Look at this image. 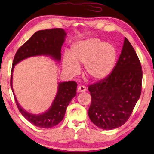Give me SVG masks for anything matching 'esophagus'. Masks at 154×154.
I'll use <instances>...</instances> for the list:
<instances>
[{"mask_svg": "<svg viewBox=\"0 0 154 154\" xmlns=\"http://www.w3.org/2000/svg\"><path fill=\"white\" fill-rule=\"evenodd\" d=\"M78 92H85L86 90V88L85 86L83 85H80L79 88H78Z\"/></svg>", "mask_w": 154, "mask_h": 154, "instance_id": "1", "label": "esophagus"}]
</instances>
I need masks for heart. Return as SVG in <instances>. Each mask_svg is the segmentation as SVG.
Listing matches in <instances>:
<instances>
[{
	"instance_id": "1",
	"label": "heart",
	"mask_w": 154,
	"mask_h": 154,
	"mask_svg": "<svg viewBox=\"0 0 154 154\" xmlns=\"http://www.w3.org/2000/svg\"><path fill=\"white\" fill-rule=\"evenodd\" d=\"M70 55H66L63 60L65 71L75 75L79 72V65L84 64L85 74L95 81H102L110 74L116 60L115 48L96 38L75 43L71 46Z\"/></svg>"
}]
</instances>
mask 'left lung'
<instances>
[{"instance_id": "left-lung-1", "label": "left lung", "mask_w": 154, "mask_h": 154, "mask_svg": "<svg viewBox=\"0 0 154 154\" xmlns=\"http://www.w3.org/2000/svg\"><path fill=\"white\" fill-rule=\"evenodd\" d=\"M142 81L140 60L125 38L121 54L112 72L88 87L92 97L88 116L92 123L104 130L123 125L140 99Z\"/></svg>"}]
</instances>
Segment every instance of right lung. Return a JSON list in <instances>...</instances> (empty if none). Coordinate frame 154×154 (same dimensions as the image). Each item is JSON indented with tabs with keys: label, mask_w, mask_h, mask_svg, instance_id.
Here are the masks:
<instances>
[{
	"label": "right lung",
	"mask_w": 154,
	"mask_h": 154,
	"mask_svg": "<svg viewBox=\"0 0 154 154\" xmlns=\"http://www.w3.org/2000/svg\"><path fill=\"white\" fill-rule=\"evenodd\" d=\"M66 33L62 29H52L35 32L17 51L12 62L10 86L19 111L23 116L37 127L50 128L60 123L64 119L67 106L72 98L76 95L77 83L75 81L58 83V90L52 104L45 112L33 114L27 112L17 102L12 88V72L14 66L24 59L33 56H50L53 60H61V48Z\"/></svg>",
	"instance_id": "add662e5"
}]
</instances>
